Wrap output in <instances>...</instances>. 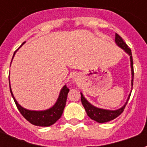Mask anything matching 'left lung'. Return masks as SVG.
<instances>
[{"instance_id":"obj_1","label":"left lung","mask_w":147,"mask_h":147,"mask_svg":"<svg viewBox=\"0 0 147 147\" xmlns=\"http://www.w3.org/2000/svg\"><path fill=\"white\" fill-rule=\"evenodd\" d=\"M115 42L117 45H118L120 48L123 49V51L125 52L126 53L128 54L130 57V63H131V91L132 90V86H133V79H134V70H133V60H132V55H131V51L130 48L127 45L125 42H123V40L122 38L117 34L116 33L115 35ZM131 93L130 92L129 95L127 97L125 104L121 107V108L116 109V110H110V109H102V108H98L94 105H93L91 103H90L86 98L83 96L82 93L81 94V102L83 104V107L86 110V113L88 115V117L92 119V120H95L98 123H105V122H108L110 120H114L115 118H117V117H119L120 114L123 113V109L126 106L127 103L129 100L130 96H131Z\"/></svg>"}]
</instances>
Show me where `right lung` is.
Here are the masks:
<instances>
[{"label":"right lung","mask_w":147,"mask_h":147,"mask_svg":"<svg viewBox=\"0 0 147 147\" xmlns=\"http://www.w3.org/2000/svg\"><path fill=\"white\" fill-rule=\"evenodd\" d=\"M25 42H24L21 46L24 45ZM20 46V47H21ZM18 50V49H17ZM16 50V51H17ZM16 51L15 52L12 59L14 58V56L16 54ZM12 61V60H11ZM9 87H10V91H11L12 98L14 99V102L16 105L17 106L18 109L20 112V113L24 116V117L27 120H28L30 123H32L34 125L40 127H49L53 125L61 118V115L63 113V111L66 105V101H67V94L69 92V89L67 88L66 85H64L61 88L58 98L57 102H55V104L52 107H50L48 109L45 110H30L24 108L23 106H21L16 99L15 98L14 95L12 94L11 89V85H10V80H9Z\"/></svg>","instance_id":"right-lung-1"}]
</instances>
